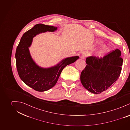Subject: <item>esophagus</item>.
Wrapping results in <instances>:
<instances>
[{
  "mask_svg": "<svg viewBox=\"0 0 130 130\" xmlns=\"http://www.w3.org/2000/svg\"><path fill=\"white\" fill-rule=\"evenodd\" d=\"M87 56H88V53H86V52H83V53H82V54L81 58H82V59L85 58Z\"/></svg>",
  "mask_w": 130,
  "mask_h": 130,
  "instance_id": "esophagus-1",
  "label": "esophagus"
}]
</instances>
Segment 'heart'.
<instances>
[{
  "label": "heart",
  "mask_w": 130,
  "mask_h": 130,
  "mask_svg": "<svg viewBox=\"0 0 130 130\" xmlns=\"http://www.w3.org/2000/svg\"><path fill=\"white\" fill-rule=\"evenodd\" d=\"M109 51V49H107L106 50V51ZM105 52V51H103V52H101L102 53V54H103V53H104Z\"/></svg>",
  "instance_id": "1"
}]
</instances>
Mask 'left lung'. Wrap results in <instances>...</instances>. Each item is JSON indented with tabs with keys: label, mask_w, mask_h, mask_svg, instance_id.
<instances>
[{
	"label": "left lung",
	"mask_w": 130,
	"mask_h": 130,
	"mask_svg": "<svg viewBox=\"0 0 130 130\" xmlns=\"http://www.w3.org/2000/svg\"><path fill=\"white\" fill-rule=\"evenodd\" d=\"M121 55V51L117 49L103 58H87L86 66L80 75L84 87L92 93L100 94L113 86L122 70L123 59Z\"/></svg>",
	"instance_id": "1"
}]
</instances>
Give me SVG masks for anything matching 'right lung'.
Wrapping results in <instances>:
<instances>
[{
	"label": "right lung",
	"instance_id": "1",
	"mask_svg": "<svg viewBox=\"0 0 130 130\" xmlns=\"http://www.w3.org/2000/svg\"><path fill=\"white\" fill-rule=\"evenodd\" d=\"M56 29L53 26L37 24L23 35L16 48L15 58L18 75L25 84L37 91L43 92L54 86L64 68L79 58L78 56L66 58L57 66L48 69L39 67L33 61L28 49L33 37L39 33L53 32Z\"/></svg>",
	"mask_w": 130,
	"mask_h": 130
}]
</instances>
